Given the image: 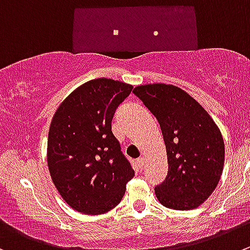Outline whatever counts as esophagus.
<instances>
[{
  "instance_id": "34e87169",
  "label": "esophagus",
  "mask_w": 250,
  "mask_h": 250,
  "mask_svg": "<svg viewBox=\"0 0 250 250\" xmlns=\"http://www.w3.org/2000/svg\"><path fill=\"white\" fill-rule=\"evenodd\" d=\"M137 163H139L140 168H144L145 163H146V158H145V157H140V158L137 159Z\"/></svg>"
}]
</instances>
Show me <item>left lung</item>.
Wrapping results in <instances>:
<instances>
[{
	"label": "left lung",
	"instance_id": "left-lung-1",
	"mask_svg": "<svg viewBox=\"0 0 250 250\" xmlns=\"http://www.w3.org/2000/svg\"><path fill=\"white\" fill-rule=\"evenodd\" d=\"M134 92L158 120L165 139L168 175L154 188L172 210H192L208 199L221 179L225 142L220 129L182 88L165 83L137 85Z\"/></svg>",
	"mask_w": 250,
	"mask_h": 250
}]
</instances>
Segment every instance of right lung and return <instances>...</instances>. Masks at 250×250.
Wrapping results in <instances>:
<instances>
[{
    "mask_svg": "<svg viewBox=\"0 0 250 250\" xmlns=\"http://www.w3.org/2000/svg\"><path fill=\"white\" fill-rule=\"evenodd\" d=\"M131 91V84L120 81L91 80L68 94L52 116L47 167L61 198L78 212L110 211L134 178L111 132L114 111Z\"/></svg>",
    "mask_w": 250,
    "mask_h": 250,
    "instance_id": "right-lung-1",
    "label": "right lung"
}]
</instances>
